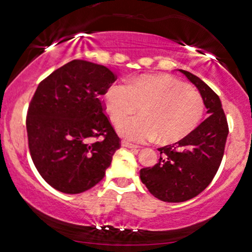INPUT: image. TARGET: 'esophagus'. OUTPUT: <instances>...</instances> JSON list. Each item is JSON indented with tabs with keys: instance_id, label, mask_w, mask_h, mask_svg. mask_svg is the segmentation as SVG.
<instances>
[{
	"instance_id": "34e87169",
	"label": "esophagus",
	"mask_w": 252,
	"mask_h": 252,
	"mask_svg": "<svg viewBox=\"0 0 252 252\" xmlns=\"http://www.w3.org/2000/svg\"><path fill=\"white\" fill-rule=\"evenodd\" d=\"M121 147H124V148H128V149L134 150V152H137V150H138V149H137L136 145H133V144L128 143V142H125V141L121 142Z\"/></svg>"
}]
</instances>
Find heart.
Here are the masks:
<instances>
[{"instance_id":"heart-1","label":"heart","mask_w":252,"mask_h":252,"mask_svg":"<svg viewBox=\"0 0 252 252\" xmlns=\"http://www.w3.org/2000/svg\"><path fill=\"white\" fill-rule=\"evenodd\" d=\"M140 109L138 118L126 121ZM105 113L126 141L145 143L159 137L170 144L190 134L200 123L204 100L198 91L168 75H142L113 85L104 95Z\"/></svg>"}]
</instances>
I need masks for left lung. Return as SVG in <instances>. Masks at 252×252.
<instances>
[{"label": "left lung", "mask_w": 252, "mask_h": 252, "mask_svg": "<svg viewBox=\"0 0 252 252\" xmlns=\"http://www.w3.org/2000/svg\"><path fill=\"white\" fill-rule=\"evenodd\" d=\"M178 71L198 88L209 116L180 142L159 148V162L141 170L142 183L150 194L166 203L189 200L211 183L221 165L228 136L219 95L191 72Z\"/></svg>", "instance_id": "1"}]
</instances>
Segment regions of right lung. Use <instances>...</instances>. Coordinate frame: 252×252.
Returning a JSON list of instances; mask_svg holds the SVG:
<instances>
[{
    "mask_svg": "<svg viewBox=\"0 0 252 252\" xmlns=\"http://www.w3.org/2000/svg\"><path fill=\"white\" fill-rule=\"evenodd\" d=\"M115 80L107 66L74 59L38 85L28 111L29 149L41 177L57 190L94 187L120 148L100 100Z\"/></svg>",
    "mask_w": 252,
    "mask_h": 252,
    "instance_id": "obj_1",
    "label": "right lung"
}]
</instances>
